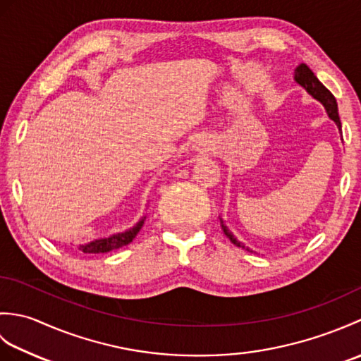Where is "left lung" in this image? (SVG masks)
<instances>
[{"mask_svg":"<svg viewBox=\"0 0 361 361\" xmlns=\"http://www.w3.org/2000/svg\"><path fill=\"white\" fill-rule=\"evenodd\" d=\"M295 80L299 83V85H302L305 90H307L309 93L317 99V101H319L321 104L324 105V109H326V111L329 114V118H331L335 122V124L338 126V128L341 130V121H340V116H338V106H336V101H335L334 94L323 85V83H321L317 79V75L313 74V71L310 70L307 65L301 63V65L296 68ZM220 224H221V229H224V233L226 234L228 239L231 240L234 245H237V247L245 248L243 245L239 240H237L231 233H229V229L224 225V221L220 220ZM247 250L250 251V248H247Z\"/></svg>","mask_w":361,"mask_h":361,"instance_id":"1","label":"left lung"}]
</instances>
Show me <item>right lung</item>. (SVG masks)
<instances>
[{"mask_svg": "<svg viewBox=\"0 0 361 361\" xmlns=\"http://www.w3.org/2000/svg\"><path fill=\"white\" fill-rule=\"evenodd\" d=\"M144 224V219L137 224L136 226H133L132 229H128L126 233H121L116 235H111V237H106V239H99L94 242H90L87 245H80L79 251L82 252H109L111 250H118L121 247H126L130 242H132L136 234L140 233V229L142 228Z\"/></svg>", "mask_w": 361, "mask_h": 361, "instance_id": "obj_1", "label": "right lung"}]
</instances>
